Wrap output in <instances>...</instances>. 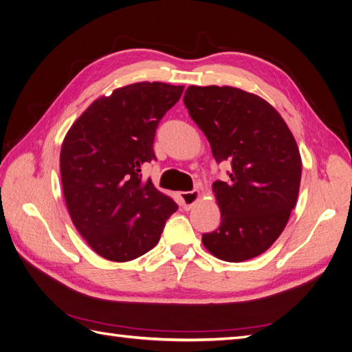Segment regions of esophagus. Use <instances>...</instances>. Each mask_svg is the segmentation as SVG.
Segmentation results:
<instances>
[{
    "instance_id": "obj_1",
    "label": "esophagus",
    "mask_w": 352,
    "mask_h": 352,
    "mask_svg": "<svg viewBox=\"0 0 352 352\" xmlns=\"http://www.w3.org/2000/svg\"><path fill=\"white\" fill-rule=\"evenodd\" d=\"M180 202H182V206L185 210H190L194 207L195 202L199 198V192L198 190H189V192H180Z\"/></svg>"
}]
</instances>
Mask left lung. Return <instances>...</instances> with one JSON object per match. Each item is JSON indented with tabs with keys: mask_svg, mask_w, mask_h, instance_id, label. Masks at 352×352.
Returning <instances> with one entry per match:
<instances>
[{
	"mask_svg": "<svg viewBox=\"0 0 352 352\" xmlns=\"http://www.w3.org/2000/svg\"><path fill=\"white\" fill-rule=\"evenodd\" d=\"M184 102L204 132L217 163L232 166L212 192L220 226L202 235L204 247L229 263L269 250L296 204L301 155L280 114L258 95L232 87H189Z\"/></svg>",
	"mask_w": 352,
	"mask_h": 352,
	"instance_id": "1",
	"label": "left lung"
}]
</instances>
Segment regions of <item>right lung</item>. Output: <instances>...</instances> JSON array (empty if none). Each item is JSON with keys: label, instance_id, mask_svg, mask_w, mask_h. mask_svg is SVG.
I'll return each instance as SVG.
<instances>
[{"label": "right lung", "instance_id": "right-lung-1", "mask_svg": "<svg viewBox=\"0 0 352 352\" xmlns=\"http://www.w3.org/2000/svg\"><path fill=\"white\" fill-rule=\"evenodd\" d=\"M184 87L140 82L94 101L73 123L60 153L63 194L74 228L111 261L154 248L176 202L141 168L155 160L157 126Z\"/></svg>", "mask_w": 352, "mask_h": 352}]
</instances>
